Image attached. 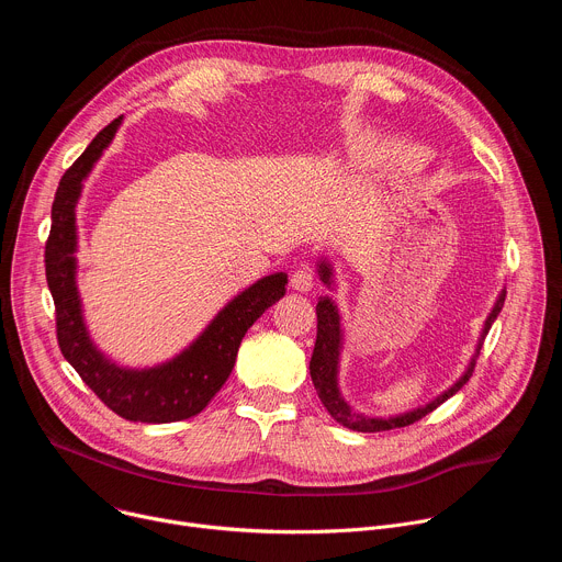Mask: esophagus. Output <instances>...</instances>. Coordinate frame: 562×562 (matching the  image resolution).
<instances>
[{"instance_id":"1","label":"esophagus","mask_w":562,"mask_h":562,"mask_svg":"<svg viewBox=\"0 0 562 562\" xmlns=\"http://www.w3.org/2000/svg\"><path fill=\"white\" fill-rule=\"evenodd\" d=\"M313 280H315L313 269H311V267H300V269H295L293 276H291V289H295V291H300V293H306V291H311Z\"/></svg>"}]
</instances>
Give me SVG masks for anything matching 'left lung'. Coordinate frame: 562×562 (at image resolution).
Listing matches in <instances>:
<instances>
[{
    "instance_id": "obj_1",
    "label": "left lung",
    "mask_w": 562,
    "mask_h": 562,
    "mask_svg": "<svg viewBox=\"0 0 562 562\" xmlns=\"http://www.w3.org/2000/svg\"><path fill=\"white\" fill-rule=\"evenodd\" d=\"M317 273H319V280H323L327 286H331V265L327 260H319L317 265ZM505 291L498 295L487 323H485V329H483V336H480L477 340V349H475V356L471 358L467 371L460 375V380L449 386L445 393H440L436 400H431L429 405L425 407H418L414 412H407V414H400V416H391V418H371V416H362L358 412H353L349 405L345 395L340 393V386H338V362H340V349H342V329H340V313H338V306L331 297H319L317 300V306H315V313H317V338H315V347H313V356H311V362H308V371H311V380H313V386L317 391V397L323 400V405L327 407V412L331 414V418L336 423H340L342 427L347 429H353V431H362V434H375V431H389V429H395V427H407V425H414L418 423L420 418H425L427 414H431L436 407H440L445 400H449L456 391H460L467 380L471 378L473 373V367H475V358L480 353V347H483V340L485 336L490 334L494 319L498 317L503 304H505Z\"/></svg>"
}]
</instances>
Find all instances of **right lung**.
<instances>
[{"label":"right lung","mask_w":562,"mask_h":562,"mask_svg":"<svg viewBox=\"0 0 562 562\" xmlns=\"http://www.w3.org/2000/svg\"><path fill=\"white\" fill-rule=\"evenodd\" d=\"M122 117L104 126L61 176L46 239V282L55 302L57 342L64 358L91 391L117 416L133 423H178L198 416L233 371L239 342L256 319L286 291V273H273L235 295L173 360L150 369H124L111 362L89 338L75 284L77 226L75 204L82 182L115 137Z\"/></svg>","instance_id":"obj_1"}]
</instances>
